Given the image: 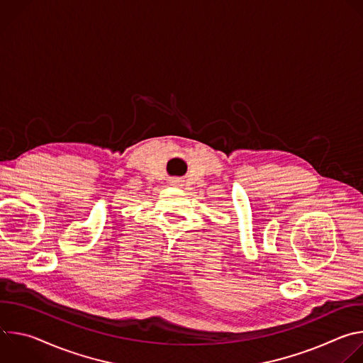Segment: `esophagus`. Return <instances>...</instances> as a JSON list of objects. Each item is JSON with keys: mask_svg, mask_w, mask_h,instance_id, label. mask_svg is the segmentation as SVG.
<instances>
[{"mask_svg": "<svg viewBox=\"0 0 363 363\" xmlns=\"http://www.w3.org/2000/svg\"><path fill=\"white\" fill-rule=\"evenodd\" d=\"M171 184H172V185H179V184H181V181H179V179H172V181H171Z\"/></svg>", "mask_w": 363, "mask_h": 363, "instance_id": "esophagus-1", "label": "esophagus"}]
</instances>
